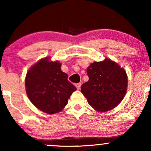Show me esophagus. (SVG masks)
Instances as JSON below:
<instances>
[{
	"mask_svg": "<svg viewBox=\"0 0 151 151\" xmlns=\"http://www.w3.org/2000/svg\"><path fill=\"white\" fill-rule=\"evenodd\" d=\"M81 83H78V84H75V86L77 87V89H80V87H81Z\"/></svg>",
	"mask_w": 151,
	"mask_h": 151,
	"instance_id": "obj_1",
	"label": "esophagus"
}]
</instances>
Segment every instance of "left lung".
I'll list each match as a JSON object with an SVG mask.
<instances>
[{
  "instance_id": "8db88e82",
  "label": "left lung",
  "mask_w": 151,
  "mask_h": 151,
  "mask_svg": "<svg viewBox=\"0 0 151 151\" xmlns=\"http://www.w3.org/2000/svg\"><path fill=\"white\" fill-rule=\"evenodd\" d=\"M86 72L89 79L81 85V91L93 109L109 111L124 99L127 91L128 77L125 70L116 62L109 58L94 62L89 65Z\"/></svg>"
}]
</instances>
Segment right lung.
Wrapping results in <instances>:
<instances>
[{
    "mask_svg": "<svg viewBox=\"0 0 151 151\" xmlns=\"http://www.w3.org/2000/svg\"><path fill=\"white\" fill-rule=\"evenodd\" d=\"M60 61L50 58L40 60L29 69L25 77L27 97L36 108L48 114L59 113L68 103L77 88L67 80Z\"/></svg>",
    "mask_w": 151,
    "mask_h": 151,
    "instance_id": "1",
    "label": "right lung"
}]
</instances>
